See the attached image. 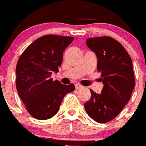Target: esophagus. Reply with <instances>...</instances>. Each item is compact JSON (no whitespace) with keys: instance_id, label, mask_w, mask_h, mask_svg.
Wrapping results in <instances>:
<instances>
[{"instance_id":"esophagus-1","label":"esophagus","mask_w":146,"mask_h":146,"mask_svg":"<svg viewBox=\"0 0 146 146\" xmlns=\"http://www.w3.org/2000/svg\"><path fill=\"white\" fill-rule=\"evenodd\" d=\"M75 88H77V89H79V88H82V85H80V83H76V84H75Z\"/></svg>"}]
</instances>
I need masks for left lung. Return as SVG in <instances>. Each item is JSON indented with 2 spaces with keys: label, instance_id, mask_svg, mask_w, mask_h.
<instances>
[{
  "label": "left lung",
  "instance_id": "obj_1",
  "mask_svg": "<svg viewBox=\"0 0 146 146\" xmlns=\"http://www.w3.org/2000/svg\"><path fill=\"white\" fill-rule=\"evenodd\" d=\"M86 44L97 55V67L104 86L101 94L91 89V98L84 107L96 122L108 123L120 113L132 94L135 84L132 60L121 43L113 37L88 38Z\"/></svg>",
  "mask_w": 146,
  "mask_h": 146
}]
</instances>
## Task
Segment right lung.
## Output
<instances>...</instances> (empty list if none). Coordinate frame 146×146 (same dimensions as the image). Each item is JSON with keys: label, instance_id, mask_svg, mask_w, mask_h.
Returning <instances> with one entry per match:
<instances>
[{"label": "right lung", "instance_id": "1", "mask_svg": "<svg viewBox=\"0 0 146 146\" xmlns=\"http://www.w3.org/2000/svg\"><path fill=\"white\" fill-rule=\"evenodd\" d=\"M73 37L46 35L37 38L22 53L16 66V88L30 115L48 119L59 111L63 98L73 92L74 85L61 84L51 78L58 72L63 51Z\"/></svg>", "mask_w": 146, "mask_h": 146}]
</instances>
